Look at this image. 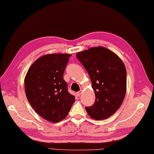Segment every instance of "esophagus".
<instances>
[{
  "instance_id": "esophagus-1",
  "label": "esophagus",
  "mask_w": 154,
  "mask_h": 154,
  "mask_svg": "<svg viewBox=\"0 0 154 154\" xmlns=\"http://www.w3.org/2000/svg\"><path fill=\"white\" fill-rule=\"evenodd\" d=\"M81 93H82V90H81V91H79V92H78L77 93V95L78 96H79L81 94Z\"/></svg>"
}]
</instances>
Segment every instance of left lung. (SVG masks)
<instances>
[{
  "instance_id": "1",
  "label": "left lung",
  "mask_w": 154,
  "mask_h": 154,
  "mask_svg": "<svg viewBox=\"0 0 154 154\" xmlns=\"http://www.w3.org/2000/svg\"><path fill=\"white\" fill-rule=\"evenodd\" d=\"M76 57L91 80L96 101L85 107L92 119L101 120L115 114L123 103L126 94L127 73L120 58L103 47L81 51Z\"/></svg>"
}]
</instances>
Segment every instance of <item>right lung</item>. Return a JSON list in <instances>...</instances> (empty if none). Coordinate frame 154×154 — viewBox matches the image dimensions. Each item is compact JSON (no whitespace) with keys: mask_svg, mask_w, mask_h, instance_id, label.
<instances>
[{"mask_svg":"<svg viewBox=\"0 0 154 154\" xmlns=\"http://www.w3.org/2000/svg\"><path fill=\"white\" fill-rule=\"evenodd\" d=\"M71 56L66 53L43 55L31 65L25 77L26 96L30 105L52 123L66 118L75 101L63 79Z\"/></svg>","mask_w":154,"mask_h":154,"instance_id":"add662e5","label":"right lung"}]
</instances>
